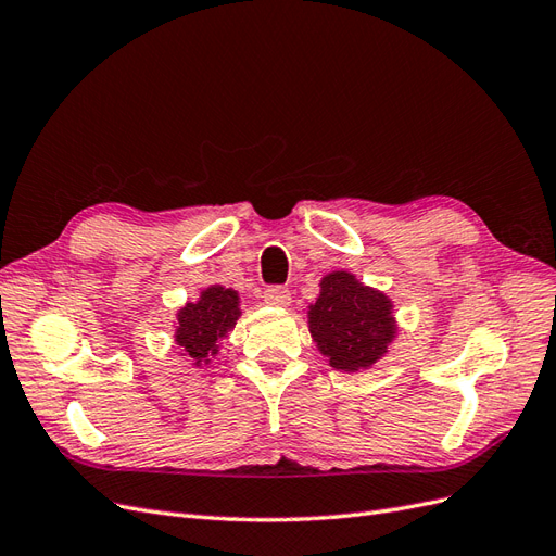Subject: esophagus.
<instances>
[{
    "label": "esophagus",
    "instance_id": "1",
    "mask_svg": "<svg viewBox=\"0 0 556 556\" xmlns=\"http://www.w3.org/2000/svg\"><path fill=\"white\" fill-rule=\"evenodd\" d=\"M264 301L268 306L285 308V306H290L292 294H290L288 288H282V285H271V288L264 290Z\"/></svg>",
    "mask_w": 556,
    "mask_h": 556
}]
</instances>
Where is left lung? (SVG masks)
I'll return each instance as SVG.
<instances>
[{
    "label": "left lung",
    "instance_id": "8db88e82",
    "mask_svg": "<svg viewBox=\"0 0 556 556\" xmlns=\"http://www.w3.org/2000/svg\"><path fill=\"white\" fill-rule=\"evenodd\" d=\"M308 329L333 368L355 374L384 357L394 341L392 301L348 271H331L319 280Z\"/></svg>",
    "mask_w": 556,
    "mask_h": 556
}]
</instances>
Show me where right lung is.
Listing matches in <instances>:
<instances>
[{
	"label": "right lung",
	"mask_w": 556,
	"mask_h": 556,
	"mask_svg": "<svg viewBox=\"0 0 556 556\" xmlns=\"http://www.w3.org/2000/svg\"><path fill=\"white\" fill-rule=\"evenodd\" d=\"M239 315V294L223 285H211L199 301H190L178 311L176 343L194 366L208 364L217 355V341L233 329Z\"/></svg>",
	"instance_id": "1"
}]
</instances>
